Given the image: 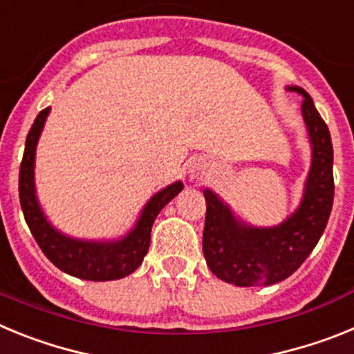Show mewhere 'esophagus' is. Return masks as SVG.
<instances>
[{
    "mask_svg": "<svg viewBox=\"0 0 354 354\" xmlns=\"http://www.w3.org/2000/svg\"><path fill=\"white\" fill-rule=\"evenodd\" d=\"M202 170V167H200V162H193V170L192 171H200Z\"/></svg>",
    "mask_w": 354,
    "mask_h": 354,
    "instance_id": "1",
    "label": "esophagus"
}]
</instances>
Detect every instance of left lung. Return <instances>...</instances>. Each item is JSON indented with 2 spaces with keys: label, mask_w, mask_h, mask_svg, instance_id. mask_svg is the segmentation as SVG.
Wrapping results in <instances>:
<instances>
[{
  "label": "left lung",
  "mask_w": 354,
  "mask_h": 354,
  "mask_svg": "<svg viewBox=\"0 0 354 354\" xmlns=\"http://www.w3.org/2000/svg\"><path fill=\"white\" fill-rule=\"evenodd\" d=\"M290 92L303 95V118L312 142V168L299 209L282 225L255 228L234 218L230 209L205 189L204 255L216 277L237 287L271 286L298 270L323 236L333 205V147L326 122L312 97L299 86Z\"/></svg>",
  "instance_id": "obj_1"
}]
</instances>
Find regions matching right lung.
Returning a JSON list of instances; mask_svg holds the SVG:
<instances>
[{"mask_svg": "<svg viewBox=\"0 0 354 354\" xmlns=\"http://www.w3.org/2000/svg\"><path fill=\"white\" fill-rule=\"evenodd\" d=\"M48 115L49 108L42 109L37 115L26 136V147L19 170V200L24 212V220L44 255L64 273L92 282H108V280L127 277L142 264L143 257L149 252L150 230L156 216L175 195L183 192V183L170 184L162 192L156 193L143 209L136 227L124 239L113 243H90V241H77L64 236L48 223L46 216L40 211L35 196V183H33L35 147Z\"/></svg>", "mask_w": 354, "mask_h": 354, "instance_id": "1", "label": "right lung"}]
</instances>
